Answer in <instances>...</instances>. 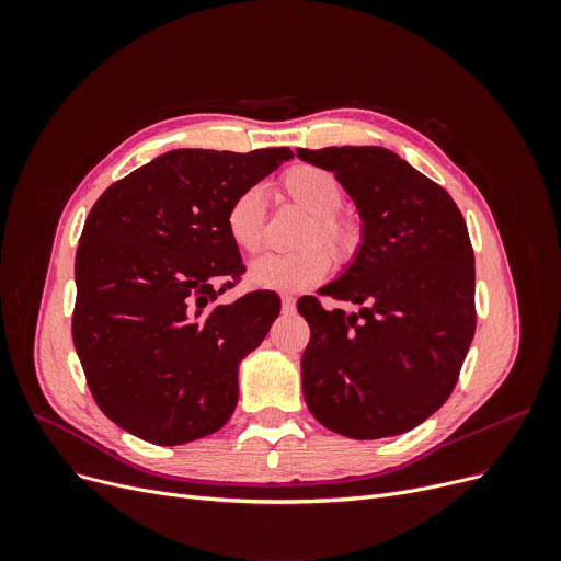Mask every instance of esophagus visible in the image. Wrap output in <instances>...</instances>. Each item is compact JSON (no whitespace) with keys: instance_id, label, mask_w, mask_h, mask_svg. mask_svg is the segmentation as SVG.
<instances>
[{"instance_id":"obj_1","label":"esophagus","mask_w":561,"mask_h":561,"mask_svg":"<svg viewBox=\"0 0 561 561\" xmlns=\"http://www.w3.org/2000/svg\"><path fill=\"white\" fill-rule=\"evenodd\" d=\"M282 311H284V313H293V311H296V298L288 296V293H286V296H282Z\"/></svg>"}]
</instances>
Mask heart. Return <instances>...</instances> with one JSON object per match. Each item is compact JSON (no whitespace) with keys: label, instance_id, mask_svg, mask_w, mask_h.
Here are the masks:
<instances>
[{"label":"heart","instance_id":"heart-1","mask_svg":"<svg viewBox=\"0 0 561 561\" xmlns=\"http://www.w3.org/2000/svg\"><path fill=\"white\" fill-rule=\"evenodd\" d=\"M282 193L296 204L309 220L300 233V250L286 254H263L250 263V279L259 286L298 290L316 284L330 271V249L336 261L355 254L362 229L355 218L341 214L345 188L332 170L318 165H293L279 180ZM225 229L231 243L245 254L259 252L265 231V202L259 186L245 188L236 195L225 216ZM322 242L325 251L317 243Z\"/></svg>","mask_w":561,"mask_h":561}]
</instances>
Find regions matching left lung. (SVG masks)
Segmentation results:
<instances>
[{
	"instance_id": "left-lung-1",
	"label": "left lung",
	"mask_w": 561,
	"mask_h": 561,
	"mask_svg": "<svg viewBox=\"0 0 561 561\" xmlns=\"http://www.w3.org/2000/svg\"><path fill=\"white\" fill-rule=\"evenodd\" d=\"M332 170L362 216V245L320 296L300 298L311 328L302 391L318 423L350 438L414 430L444 404L476 334V256L446 188L385 147L298 150Z\"/></svg>"
}]
</instances>
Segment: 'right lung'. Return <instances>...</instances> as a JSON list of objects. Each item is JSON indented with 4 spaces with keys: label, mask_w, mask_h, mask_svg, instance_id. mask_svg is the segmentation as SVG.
I'll return each mask as SVG.
<instances>
[{
    "label": "right lung",
    "mask_w": 561,
    "mask_h": 561,
    "mask_svg": "<svg viewBox=\"0 0 561 561\" xmlns=\"http://www.w3.org/2000/svg\"><path fill=\"white\" fill-rule=\"evenodd\" d=\"M172 150L108 186L85 218L72 341L104 416L157 446L218 432L239 402V364L282 302L252 290L216 305L245 271L225 229L231 199L284 161Z\"/></svg>",
    "instance_id": "1"
}]
</instances>
